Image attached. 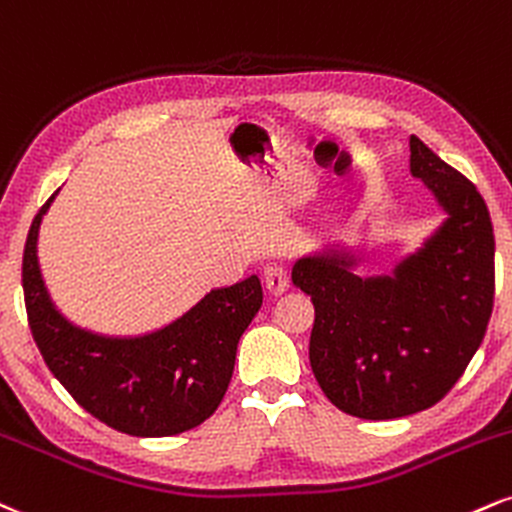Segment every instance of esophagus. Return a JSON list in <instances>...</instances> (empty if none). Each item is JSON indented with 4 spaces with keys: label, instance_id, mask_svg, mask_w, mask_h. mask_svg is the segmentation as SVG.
<instances>
[{
    "label": "esophagus",
    "instance_id": "esophagus-1",
    "mask_svg": "<svg viewBox=\"0 0 512 512\" xmlns=\"http://www.w3.org/2000/svg\"><path fill=\"white\" fill-rule=\"evenodd\" d=\"M263 280H266L268 292L275 294V297L290 287V273H287L282 263H268L266 270H263Z\"/></svg>",
    "mask_w": 512,
    "mask_h": 512
}]
</instances>
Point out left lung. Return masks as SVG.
Wrapping results in <instances>:
<instances>
[{"label": "left lung", "instance_id": "1", "mask_svg": "<svg viewBox=\"0 0 512 512\" xmlns=\"http://www.w3.org/2000/svg\"><path fill=\"white\" fill-rule=\"evenodd\" d=\"M410 174L441 225L390 273L359 275L347 251L302 256L292 282L314 302L309 359L326 398L359 419L429 410L482 345L494 306V227L470 179L410 136Z\"/></svg>", "mask_w": 512, "mask_h": 512}]
</instances>
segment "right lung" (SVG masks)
Listing matches in <instances>:
<instances>
[{
  "instance_id": "1",
  "label": "right lung",
  "mask_w": 512,
  "mask_h": 512,
  "mask_svg": "<svg viewBox=\"0 0 512 512\" xmlns=\"http://www.w3.org/2000/svg\"><path fill=\"white\" fill-rule=\"evenodd\" d=\"M23 249V294L38 350L83 410L129 436L160 438L194 429L218 410L230 386L239 338L263 304L258 275L210 290L167 326L107 335L78 326L52 302L38 261L40 222Z\"/></svg>"
}]
</instances>
